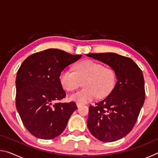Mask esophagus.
<instances>
[{
  "label": "esophagus",
  "instance_id": "esophagus-1",
  "mask_svg": "<svg viewBox=\"0 0 158 158\" xmlns=\"http://www.w3.org/2000/svg\"><path fill=\"white\" fill-rule=\"evenodd\" d=\"M77 107H79L80 106H81V104L79 102H77Z\"/></svg>",
  "mask_w": 158,
  "mask_h": 158
}]
</instances>
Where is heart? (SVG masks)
<instances>
[{"mask_svg":"<svg viewBox=\"0 0 158 158\" xmlns=\"http://www.w3.org/2000/svg\"><path fill=\"white\" fill-rule=\"evenodd\" d=\"M84 80V88L72 95L71 100L86 103L95 98L107 96L114 89L116 81V74L111 68L92 60H85L77 64L74 72L64 69L59 75L61 85L67 91L72 92L77 89L79 81Z\"/></svg>","mask_w":158,"mask_h":158,"instance_id":"obj_1","label":"heart"}]
</instances>
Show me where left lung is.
<instances>
[{"instance_id": "left-lung-1", "label": "left lung", "mask_w": 158, "mask_h": 158, "mask_svg": "<svg viewBox=\"0 0 158 158\" xmlns=\"http://www.w3.org/2000/svg\"><path fill=\"white\" fill-rule=\"evenodd\" d=\"M87 56L107 64L117 77L107 97L90 105L88 128L101 141L121 139L135 126L145 101L142 71L132 59L117 53H89Z\"/></svg>"}]
</instances>
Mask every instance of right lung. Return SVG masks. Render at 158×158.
I'll use <instances>...</instances> for the list:
<instances>
[{
	"label": "right lung",
	"mask_w": 158,
	"mask_h": 158,
	"mask_svg": "<svg viewBox=\"0 0 158 158\" xmlns=\"http://www.w3.org/2000/svg\"><path fill=\"white\" fill-rule=\"evenodd\" d=\"M81 57L49 49L29 56L18 69L16 107L23 125L35 137L52 139L65 130L77 106L74 102H56L66 97L59 75Z\"/></svg>",
	"instance_id": "obj_1"
}]
</instances>
